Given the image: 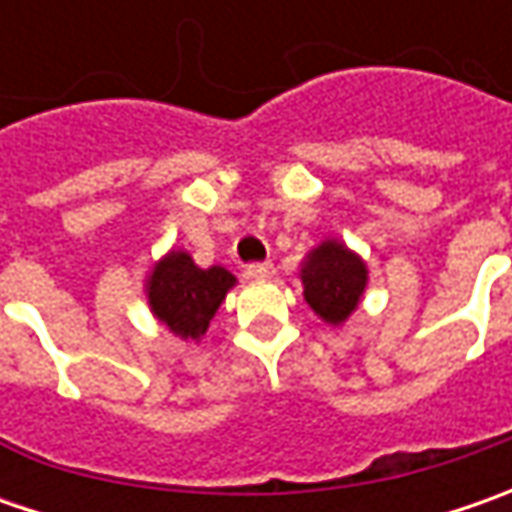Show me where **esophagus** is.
<instances>
[{
	"mask_svg": "<svg viewBox=\"0 0 512 512\" xmlns=\"http://www.w3.org/2000/svg\"><path fill=\"white\" fill-rule=\"evenodd\" d=\"M247 279H270L273 276V265L270 262H256V265H247Z\"/></svg>",
	"mask_w": 512,
	"mask_h": 512,
	"instance_id": "esophagus-1",
	"label": "esophagus"
}]
</instances>
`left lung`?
Listing matches in <instances>:
<instances>
[{
	"instance_id": "obj_1",
	"label": "left lung",
	"mask_w": 512,
	"mask_h": 512,
	"mask_svg": "<svg viewBox=\"0 0 512 512\" xmlns=\"http://www.w3.org/2000/svg\"><path fill=\"white\" fill-rule=\"evenodd\" d=\"M299 279L305 302L325 325H344L367 290V262L342 239H325L302 259Z\"/></svg>"
}]
</instances>
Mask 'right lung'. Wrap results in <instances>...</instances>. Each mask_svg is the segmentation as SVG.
Wrapping results in <instances>:
<instances>
[{
    "mask_svg": "<svg viewBox=\"0 0 512 512\" xmlns=\"http://www.w3.org/2000/svg\"><path fill=\"white\" fill-rule=\"evenodd\" d=\"M236 276L222 265L199 267L193 256L173 247L145 276V296L153 319L182 342H202L210 319L225 302Z\"/></svg>",
    "mask_w": 512,
    "mask_h": 512,
    "instance_id": "1",
    "label": "right lung"
}]
</instances>
